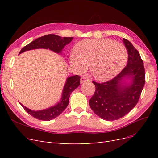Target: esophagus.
<instances>
[{"label": "esophagus", "mask_w": 158, "mask_h": 158, "mask_svg": "<svg viewBox=\"0 0 158 158\" xmlns=\"http://www.w3.org/2000/svg\"><path fill=\"white\" fill-rule=\"evenodd\" d=\"M90 80L86 77H81L80 78V83L81 84H83L85 82H88Z\"/></svg>", "instance_id": "esophagus-1"}]
</instances>
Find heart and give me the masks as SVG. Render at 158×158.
Listing matches in <instances>:
<instances>
[{"label":"heart","mask_w":158,"mask_h":158,"mask_svg":"<svg viewBox=\"0 0 158 158\" xmlns=\"http://www.w3.org/2000/svg\"><path fill=\"white\" fill-rule=\"evenodd\" d=\"M128 52L125 46L109 39L88 40L79 43L71 51L70 60L80 73L89 64L91 74L99 80L111 79L125 66Z\"/></svg>","instance_id":"heart-1"}]
</instances>
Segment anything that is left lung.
Returning a JSON list of instances; mask_svg holds the SVG:
<instances>
[{
	"label": "left lung",
	"mask_w": 158,
	"mask_h": 158,
	"mask_svg": "<svg viewBox=\"0 0 158 158\" xmlns=\"http://www.w3.org/2000/svg\"><path fill=\"white\" fill-rule=\"evenodd\" d=\"M128 51L127 65L115 77L106 82H94L95 91L89 106L95 114L108 121L123 117L135 107L145 84V70L139 52L123 38ZM131 78V84L123 82Z\"/></svg>",
	"instance_id": "8db88e82"
}]
</instances>
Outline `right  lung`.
Here are the masks:
<instances>
[{
  "label": "right lung",
  "instance_id": "add662e5",
  "mask_svg": "<svg viewBox=\"0 0 158 158\" xmlns=\"http://www.w3.org/2000/svg\"><path fill=\"white\" fill-rule=\"evenodd\" d=\"M73 37H61L54 34H49L37 38L35 40L31 41L30 44L23 47L21 49L20 53L26 51L44 48L50 49L56 53H60L65 45H68L73 40ZM80 76L76 75L70 76L66 79V83L63 90L60 101L55 106L48 109L40 110V111H32V110L22 106L23 108L27 113L35 118L41 121H50L58 117L63 112L64 110L68 106L69 103V98L70 94L78 87L80 85Z\"/></svg>",
  "mask_w": 158,
  "mask_h": 158
}]
</instances>
